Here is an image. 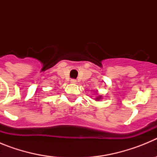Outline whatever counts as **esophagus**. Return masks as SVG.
Returning <instances> with one entry per match:
<instances>
[{
	"instance_id": "34e87169",
	"label": "esophagus",
	"mask_w": 157,
	"mask_h": 157,
	"mask_svg": "<svg viewBox=\"0 0 157 157\" xmlns=\"http://www.w3.org/2000/svg\"><path fill=\"white\" fill-rule=\"evenodd\" d=\"M77 82V81H76L75 79H71V83H73V84H75V83Z\"/></svg>"
}]
</instances>
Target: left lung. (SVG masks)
Wrapping results in <instances>:
<instances>
[{"mask_svg": "<svg viewBox=\"0 0 157 157\" xmlns=\"http://www.w3.org/2000/svg\"><path fill=\"white\" fill-rule=\"evenodd\" d=\"M102 98H103V97H102V96L98 95V96H97L95 98H94V100H95V101H101V100H102Z\"/></svg>", "mask_w": 157, "mask_h": 157, "instance_id": "1", "label": "left lung"}]
</instances>
